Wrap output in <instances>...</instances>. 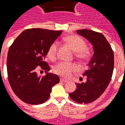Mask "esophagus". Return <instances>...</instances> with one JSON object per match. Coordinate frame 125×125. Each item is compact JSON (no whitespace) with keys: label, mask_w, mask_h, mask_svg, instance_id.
<instances>
[{"label":"esophagus","mask_w":125,"mask_h":125,"mask_svg":"<svg viewBox=\"0 0 125 125\" xmlns=\"http://www.w3.org/2000/svg\"><path fill=\"white\" fill-rule=\"evenodd\" d=\"M60 82H63V83H67V82H68V81L66 79H63V78H60Z\"/></svg>","instance_id":"34e87169"}]
</instances>
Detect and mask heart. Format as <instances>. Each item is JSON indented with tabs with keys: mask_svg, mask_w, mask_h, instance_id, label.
<instances>
[{
	"mask_svg": "<svg viewBox=\"0 0 125 125\" xmlns=\"http://www.w3.org/2000/svg\"><path fill=\"white\" fill-rule=\"evenodd\" d=\"M65 42L75 52L76 58L80 60H86L90 56V52L86 48V44L83 39L77 35H69L65 38ZM58 50L57 42L50 44L47 51V56L51 60H54L56 58ZM77 69V65L68 62H61L54 67V71L57 75L63 77H69L73 71Z\"/></svg>",
	"mask_w": 125,
	"mask_h": 125,
	"instance_id": "b5f03b06",
	"label": "heart"
}]
</instances>
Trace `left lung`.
Instances as JSON below:
<instances>
[{
	"mask_svg": "<svg viewBox=\"0 0 125 125\" xmlns=\"http://www.w3.org/2000/svg\"><path fill=\"white\" fill-rule=\"evenodd\" d=\"M77 33L91 43L94 54L83 74L87 77L86 81L76 83L77 88L69 96L79 104H88L98 98L109 85L114 68V54L102 33L88 29H79Z\"/></svg>",
	"mask_w": 125,
	"mask_h": 125,
	"instance_id": "8db88e82",
	"label": "left lung"
}]
</instances>
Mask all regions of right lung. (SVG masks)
Masks as SVG:
<instances>
[{"mask_svg": "<svg viewBox=\"0 0 125 125\" xmlns=\"http://www.w3.org/2000/svg\"><path fill=\"white\" fill-rule=\"evenodd\" d=\"M62 31L29 29L21 33L10 47L7 56L8 81L13 92L23 102L37 105L49 98L52 88L60 82L56 74L48 73L50 67L43 59L50 44ZM39 69L46 75H37Z\"/></svg>", "mask_w": 125, "mask_h": 125, "instance_id": "add662e5", "label": "right lung"}]
</instances>
